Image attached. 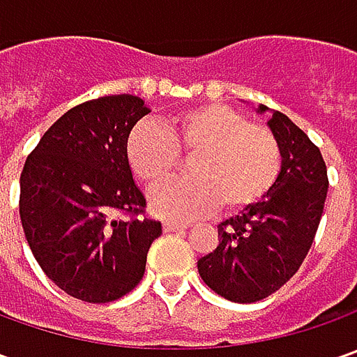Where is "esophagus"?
<instances>
[{
    "label": "esophagus",
    "instance_id": "esophagus-1",
    "mask_svg": "<svg viewBox=\"0 0 357 357\" xmlns=\"http://www.w3.org/2000/svg\"><path fill=\"white\" fill-rule=\"evenodd\" d=\"M162 228H165V232H181V230H186V228H188V225H183V222H172V220H167V222L162 225Z\"/></svg>",
    "mask_w": 357,
    "mask_h": 357
}]
</instances>
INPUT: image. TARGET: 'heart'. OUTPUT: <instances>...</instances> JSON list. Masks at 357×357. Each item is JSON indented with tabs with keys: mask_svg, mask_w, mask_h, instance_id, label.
<instances>
[{
	"mask_svg": "<svg viewBox=\"0 0 357 357\" xmlns=\"http://www.w3.org/2000/svg\"><path fill=\"white\" fill-rule=\"evenodd\" d=\"M181 157L192 158L188 181L153 192L151 208L169 218H199L218 204L234 213L262 200L282 167L278 139L227 105L186 109L155 125H137L127 139V162L146 188L169 183Z\"/></svg>",
	"mask_w": 357,
	"mask_h": 357,
	"instance_id": "heart-1",
	"label": "heart"
}]
</instances>
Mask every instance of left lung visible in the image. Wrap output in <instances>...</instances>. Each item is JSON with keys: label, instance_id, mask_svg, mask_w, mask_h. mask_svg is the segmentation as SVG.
Returning a JSON list of instances; mask_svg holds the SVG:
<instances>
[{"label": "left lung", "instance_id": "1", "mask_svg": "<svg viewBox=\"0 0 357 357\" xmlns=\"http://www.w3.org/2000/svg\"><path fill=\"white\" fill-rule=\"evenodd\" d=\"M266 105L258 113H266ZM282 151L276 185L260 202L218 225V246L199 260L204 284L230 302L264 300L298 272L324 213L328 171L322 153L280 111L268 121Z\"/></svg>", "mask_w": 357, "mask_h": 357}]
</instances>
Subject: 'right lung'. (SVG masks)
I'll use <instances>...</instances> for the list:
<instances>
[{"label": "right lung", "instance_id": "obj_1", "mask_svg": "<svg viewBox=\"0 0 357 357\" xmlns=\"http://www.w3.org/2000/svg\"><path fill=\"white\" fill-rule=\"evenodd\" d=\"M149 113L135 95L77 105L49 127L21 171L27 244L49 280L77 300L105 304L129 294L162 234L160 222L144 216L146 200L127 162L130 130Z\"/></svg>", "mask_w": 357, "mask_h": 357}]
</instances>
